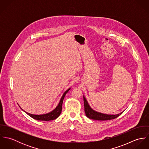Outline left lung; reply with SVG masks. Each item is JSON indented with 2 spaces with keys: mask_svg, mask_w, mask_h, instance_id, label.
I'll list each match as a JSON object with an SVG mask.
<instances>
[{
  "mask_svg": "<svg viewBox=\"0 0 149 149\" xmlns=\"http://www.w3.org/2000/svg\"><path fill=\"white\" fill-rule=\"evenodd\" d=\"M83 98H84V105L85 114H86V116L89 119L97 120H111V119L116 118L123 113L122 112L117 115H107V114H104L102 113L97 112L93 110L90 107L84 96Z\"/></svg>",
  "mask_w": 149,
  "mask_h": 149,
  "instance_id": "1",
  "label": "left lung"
}]
</instances>
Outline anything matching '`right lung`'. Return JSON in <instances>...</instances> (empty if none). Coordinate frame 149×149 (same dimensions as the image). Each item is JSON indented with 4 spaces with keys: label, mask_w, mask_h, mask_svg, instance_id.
I'll return each instance as SVG.
<instances>
[{
    "label": "right lung",
    "mask_w": 149,
    "mask_h": 149,
    "mask_svg": "<svg viewBox=\"0 0 149 149\" xmlns=\"http://www.w3.org/2000/svg\"><path fill=\"white\" fill-rule=\"evenodd\" d=\"M69 89H70V88L68 89L67 91H66L64 92V93L63 94L61 100H60V102L58 105L52 112H50L49 113H46V114H43V115H33V114L27 113L26 112V113L27 115H29L30 117H31L32 118H33L36 120H38L49 121V120H52L56 119V118H57L60 116V115L61 113L62 106H63V103L64 97H65V95L67 93V92L69 91Z\"/></svg>",
    "instance_id": "right-lung-1"
}]
</instances>
